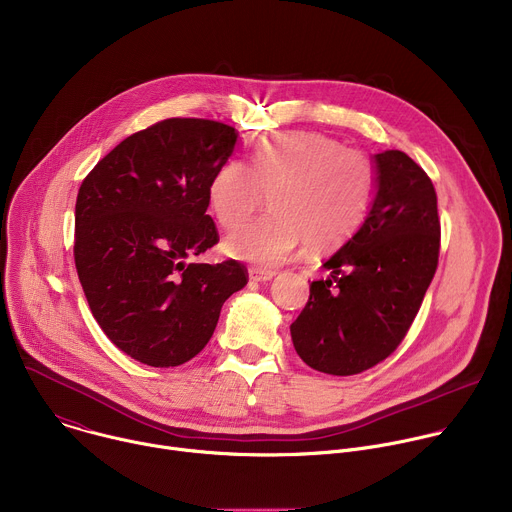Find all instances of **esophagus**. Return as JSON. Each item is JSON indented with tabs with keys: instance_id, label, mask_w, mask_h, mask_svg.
<instances>
[{
	"instance_id": "esophagus-1",
	"label": "esophagus",
	"mask_w": 512,
	"mask_h": 512,
	"mask_svg": "<svg viewBox=\"0 0 512 512\" xmlns=\"http://www.w3.org/2000/svg\"><path fill=\"white\" fill-rule=\"evenodd\" d=\"M249 277H251L253 281H259V283H263V281H269V279H273V277H275V271H273V269L251 267V269H249Z\"/></svg>"
}]
</instances>
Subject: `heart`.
<instances>
[{"instance_id":"b5f03b06","label":"heart","mask_w":512,"mask_h":512,"mask_svg":"<svg viewBox=\"0 0 512 512\" xmlns=\"http://www.w3.org/2000/svg\"><path fill=\"white\" fill-rule=\"evenodd\" d=\"M377 188L367 154L342 148L314 131L273 133L257 141L247 164L229 160L208 184V202L227 231L241 227L263 204L271 210L227 241L243 261L273 267L302 243L312 253L336 249L362 225Z\"/></svg>"}]
</instances>
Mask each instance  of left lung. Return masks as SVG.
<instances>
[{"instance_id": "1", "label": "left lung", "mask_w": 512, "mask_h": 512, "mask_svg": "<svg viewBox=\"0 0 512 512\" xmlns=\"http://www.w3.org/2000/svg\"><path fill=\"white\" fill-rule=\"evenodd\" d=\"M379 190L367 221L312 281L289 326L314 371L350 377L373 369L407 336L440 259V214L431 178L405 152L375 156Z\"/></svg>"}]
</instances>
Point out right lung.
Instances as JSON below:
<instances>
[{
    "instance_id": "obj_1",
    "label": "right lung",
    "mask_w": 512,
    "mask_h": 512,
    "mask_svg": "<svg viewBox=\"0 0 512 512\" xmlns=\"http://www.w3.org/2000/svg\"><path fill=\"white\" fill-rule=\"evenodd\" d=\"M235 141L221 121L164 119L123 139L79 188L72 253L85 298L105 336L150 367L194 358L249 281L235 259L188 263L218 243L208 184Z\"/></svg>"
}]
</instances>
